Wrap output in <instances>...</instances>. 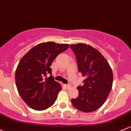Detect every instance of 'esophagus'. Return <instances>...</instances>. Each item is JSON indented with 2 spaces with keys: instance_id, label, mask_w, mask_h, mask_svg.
<instances>
[{
  "instance_id": "34e87169",
  "label": "esophagus",
  "mask_w": 131,
  "mask_h": 131,
  "mask_svg": "<svg viewBox=\"0 0 131 131\" xmlns=\"http://www.w3.org/2000/svg\"><path fill=\"white\" fill-rule=\"evenodd\" d=\"M64 86H65L67 89H68L71 87V85H70V84H67V85H64Z\"/></svg>"
}]
</instances>
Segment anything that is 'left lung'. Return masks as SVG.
Masks as SVG:
<instances>
[{
	"label": "left lung",
	"mask_w": 131,
	"mask_h": 131,
	"mask_svg": "<svg viewBox=\"0 0 131 131\" xmlns=\"http://www.w3.org/2000/svg\"><path fill=\"white\" fill-rule=\"evenodd\" d=\"M70 48L76 56L78 72L85 77L83 86L77 87L78 97L71 99V103L79 111L93 112L104 104L112 89V69L101 53L90 45L78 43Z\"/></svg>",
	"instance_id": "1"
}]
</instances>
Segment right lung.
<instances>
[{
    "label": "right lung",
    "mask_w": 131,
    "mask_h": 131,
    "mask_svg": "<svg viewBox=\"0 0 131 131\" xmlns=\"http://www.w3.org/2000/svg\"><path fill=\"white\" fill-rule=\"evenodd\" d=\"M68 47L67 44L42 42L31 48L19 61L15 75L16 86L23 100L32 109L43 111L54 103L62 87L54 81L50 67ZM48 74L50 76L47 77Z\"/></svg>",
    "instance_id": "add662e5"
}]
</instances>
